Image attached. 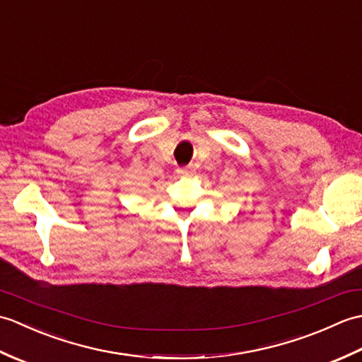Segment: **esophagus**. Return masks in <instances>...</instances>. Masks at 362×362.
Wrapping results in <instances>:
<instances>
[{
	"mask_svg": "<svg viewBox=\"0 0 362 362\" xmlns=\"http://www.w3.org/2000/svg\"><path fill=\"white\" fill-rule=\"evenodd\" d=\"M177 174H179L180 177H189L191 174H193V169H191V168H179V169H177Z\"/></svg>",
	"mask_w": 362,
	"mask_h": 362,
	"instance_id": "obj_1",
	"label": "esophagus"
}]
</instances>
